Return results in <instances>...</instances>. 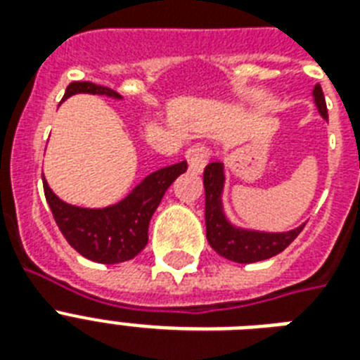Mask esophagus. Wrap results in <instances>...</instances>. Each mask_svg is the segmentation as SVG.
<instances>
[{"label": "esophagus", "mask_w": 360, "mask_h": 360, "mask_svg": "<svg viewBox=\"0 0 360 360\" xmlns=\"http://www.w3.org/2000/svg\"><path fill=\"white\" fill-rule=\"evenodd\" d=\"M185 157L192 172H202L209 160V149L205 146H202V143H196V146H192L186 151Z\"/></svg>", "instance_id": "obj_1"}]
</instances>
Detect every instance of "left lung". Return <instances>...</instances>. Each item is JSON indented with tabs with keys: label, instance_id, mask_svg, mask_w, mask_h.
I'll return each instance as SVG.
<instances>
[{
	"label": "left lung",
	"instance_id": "1",
	"mask_svg": "<svg viewBox=\"0 0 360 360\" xmlns=\"http://www.w3.org/2000/svg\"><path fill=\"white\" fill-rule=\"evenodd\" d=\"M314 98L319 114L329 120L321 86L314 87ZM203 186H205V228L207 240L214 252L226 259L237 263H254L276 256L295 240L304 226L285 233H259V231L237 230L226 220L220 203V192L224 186V169L220 162H211L203 169Z\"/></svg>",
	"mask_w": 360,
	"mask_h": 360
}]
</instances>
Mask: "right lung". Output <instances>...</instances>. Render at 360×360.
I'll use <instances>...</instances> for the list:
<instances>
[{
	"label": "right lung",
	"mask_w": 360,
	"mask_h": 360,
	"mask_svg": "<svg viewBox=\"0 0 360 360\" xmlns=\"http://www.w3.org/2000/svg\"><path fill=\"white\" fill-rule=\"evenodd\" d=\"M75 93L120 97L112 87L97 86L93 82H72L63 98ZM186 168V162H179L158 169L141 181L117 205L106 209L75 207L61 202L50 191L46 181H42V186L56 224L76 252L93 262L120 263L132 259L146 248L153 213L157 211L164 192Z\"/></svg>",
	"instance_id": "add662e5"
}]
</instances>
